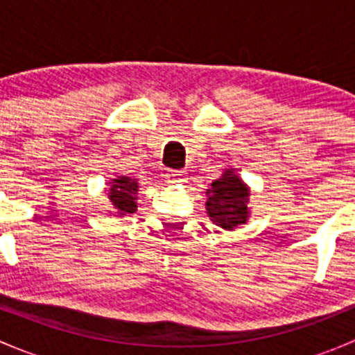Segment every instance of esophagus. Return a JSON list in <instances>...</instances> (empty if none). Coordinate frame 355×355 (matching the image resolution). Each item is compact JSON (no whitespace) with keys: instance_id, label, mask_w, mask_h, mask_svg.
I'll list each match as a JSON object with an SVG mask.
<instances>
[{"instance_id":"1","label":"esophagus","mask_w":355,"mask_h":355,"mask_svg":"<svg viewBox=\"0 0 355 355\" xmlns=\"http://www.w3.org/2000/svg\"><path fill=\"white\" fill-rule=\"evenodd\" d=\"M185 171L184 170H170L168 171V177H170L171 182H184V177H185Z\"/></svg>"}]
</instances>
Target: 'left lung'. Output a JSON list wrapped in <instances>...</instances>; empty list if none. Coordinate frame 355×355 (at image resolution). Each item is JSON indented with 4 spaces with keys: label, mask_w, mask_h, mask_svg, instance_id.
<instances>
[{
    "label": "left lung",
    "mask_w": 355,
    "mask_h": 355,
    "mask_svg": "<svg viewBox=\"0 0 355 355\" xmlns=\"http://www.w3.org/2000/svg\"><path fill=\"white\" fill-rule=\"evenodd\" d=\"M206 211L211 221L225 230H234L249 220V187L235 175L234 168L225 170L206 192Z\"/></svg>",
    "instance_id": "obj_1"
}]
</instances>
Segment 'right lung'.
Wrapping results in <instances>:
<instances>
[{"instance_id": "add662e5", "label": "right lung", "mask_w": 355, "mask_h": 355, "mask_svg": "<svg viewBox=\"0 0 355 355\" xmlns=\"http://www.w3.org/2000/svg\"><path fill=\"white\" fill-rule=\"evenodd\" d=\"M137 189L139 184L135 178L118 177L110 182L108 199L113 204V209L118 216H125V214H132L137 211V202H135Z\"/></svg>"}]
</instances>
